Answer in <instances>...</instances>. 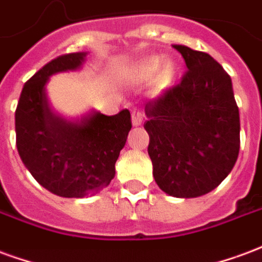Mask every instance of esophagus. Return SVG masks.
Here are the masks:
<instances>
[{
  "label": "esophagus",
  "instance_id": "esophagus-1",
  "mask_svg": "<svg viewBox=\"0 0 262 262\" xmlns=\"http://www.w3.org/2000/svg\"><path fill=\"white\" fill-rule=\"evenodd\" d=\"M131 117H133L134 125H141L142 121H144V112H142L141 108H133Z\"/></svg>",
  "mask_w": 262,
  "mask_h": 262
}]
</instances>
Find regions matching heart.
Wrapping results in <instances>:
<instances>
[{"label": "heart", "instance_id": "b5f03b06", "mask_svg": "<svg viewBox=\"0 0 262 262\" xmlns=\"http://www.w3.org/2000/svg\"><path fill=\"white\" fill-rule=\"evenodd\" d=\"M159 67V60L158 58H150L148 62H146V68L149 71H156Z\"/></svg>", "mask_w": 262, "mask_h": 262}]
</instances>
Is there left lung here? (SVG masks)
Listing matches in <instances>:
<instances>
[{
	"instance_id": "8db88e82",
	"label": "left lung",
	"mask_w": 262,
	"mask_h": 262,
	"mask_svg": "<svg viewBox=\"0 0 262 262\" xmlns=\"http://www.w3.org/2000/svg\"><path fill=\"white\" fill-rule=\"evenodd\" d=\"M187 71L179 85L145 103L148 154L162 191L195 198L216 188L236 163L240 117L232 79L202 51L174 45Z\"/></svg>"
}]
</instances>
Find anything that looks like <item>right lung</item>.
Here are the masks:
<instances>
[{
  "label": "right lung",
  "mask_w": 262,
  "mask_h": 262,
  "mask_svg": "<svg viewBox=\"0 0 262 262\" xmlns=\"http://www.w3.org/2000/svg\"><path fill=\"white\" fill-rule=\"evenodd\" d=\"M85 57L86 53H71L46 64L24 85L15 112L16 148L24 165L40 186L66 198H83L110 184L133 127L127 108L114 116L91 110L76 121L51 110L49 78L79 70Z\"/></svg>",
  "instance_id": "1"
}]
</instances>
